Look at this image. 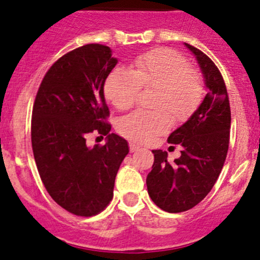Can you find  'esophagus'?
<instances>
[{"label":"esophagus","instance_id":"34e87169","mask_svg":"<svg viewBox=\"0 0 260 260\" xmlns=\"http://www.w3.org/2000/svg\"><path fill=\"white\" fill-rule=\"evenodd\" d=\"M141 149V147H139L138 144L136 143V142H129V150H131V153H135V152H137V150H139Z\"/></svg>","mask_w":260,"mask_h":260}]
</instances>
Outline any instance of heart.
<instances>
[{
    "label": "heart",
    "instance_id": "b5f03b06",
    "mask_svg": "<svg viewBox=\"0 0 260 260\" xmlns=\"http://www.w3.org/2000/svg\"><path fill=\"white\" fill-rule=\"evenodd\" d=\"M141 87L155 88L152 98L155 110H136L117 124L121 135L137 142H149L170 127L167 110L175 119L189 117L204 95L199 73L190 69L184 56L165 48L137 56L129 70L115 68L105 80V98L118 110H127L136 102Z\"/></svg>",
    "mask_w": 260,
    "mask_h": 260
}]
</instances>
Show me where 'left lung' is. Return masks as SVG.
I'll return each mask as SVG.
<instances>
[{
	"instance_id": "left-lung-1",
	"label": "left lung",
	"mask_w": 260,
	"mask_h": 260,
	"mask_svg": "<svg viewBox=\"0 0 260 260\" xmlns=\"http://www.w3.org/2000/svg\"><path fill=\"white\" fill-rule=\"evenodd\" d=\"M185 47L198 61L207 93L168 138L182 147L180 158L169 162L167 152L153 150V169L147 176L150 199L170 213L192 209L206 198L223 168L230 143L231 108L223 78L206 54L187 43Z\"/></svg>"
}]
</instances>
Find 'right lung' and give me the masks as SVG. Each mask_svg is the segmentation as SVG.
<instances>
[{"instance_id": "add662e5", "label": "right lung", "mask_w": 260, "mask_h": 260, "mask_svg": "<svg viewBox=\"0 0 260 260\" xmlns=\"http://www.w3.org/2000/svg\"><path fill=\"white\" fill-rule=\"evenodd\" d=\"M117 62L106 45L76 48L51 65L34 101L32 148L39 175L51 199L74 215H98L110 204L129 152L105 122L110 111L104 84ZM93 130L107 136L105 146L87 147Z\"/></svg>"}]
</instances>
